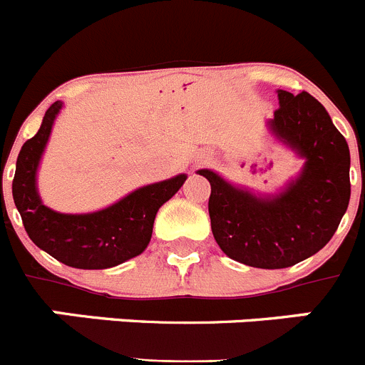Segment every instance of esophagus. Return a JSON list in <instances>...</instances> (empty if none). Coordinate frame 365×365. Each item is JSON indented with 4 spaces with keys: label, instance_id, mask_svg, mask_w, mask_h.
<instances>
[{
    "label": "esophagus",
    "instance_id": "34e87169",
    "mask_svg": "<svg viewBox=\"0 0 365 365\" xmlns=\"http://www.w3.org/2000/svg\"><path fill=\"white\" fill-rule=\"evenodd\" d=\"M210 159H212V157L208 153H201L197 157V163L199 164H206V163H210Z\"/></svg>",
    "mask_w": 365,
    "mask_h": 365
}]
</instances>
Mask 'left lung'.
Segmentation results:
<instances>
[{
	"label": "left lung",
	"instance_id": "1",
	"mask_svg": "<svg viewBox=\"0 0 365 365\" xmlns=\"http://www.w3.org/2000/svg\"><path fill=\"white\" fill-rule=\"evenodd\" d=\"M270 135L303 159L302 172L278 193H254L212 170V234L230 259L256 269H287L331 241L351 197V155L324 106L302 91L278 89Z\"/></svg>",
	"mask_w": 365,
	"mask_h": 365
}]
</instances>
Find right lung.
Returning <instances> with one entry per match:
<instances>
[{
	"label": "right lung",
	"instance_id": "1",
	"mask_svg": "<svg viewBox=\"0 0 365 365\" xmlns=\"http://www.w3.org/2000/svg\"><path fill=\"white\" fill-rule=\"evenodd\" d=\"M63 102H54L40 130L21 146L16 160L12 197L32 243L74 269H111L138 256L150 245L155 215L185 185L186 173L133 190L125 197L89 214H62L45 206L36 175L41 155Z\"/></svg>",
	"mask_w": 365,
	"mask_h": 365
}]
</instances>
